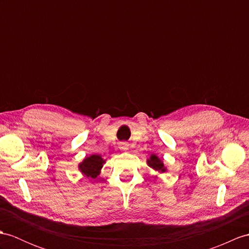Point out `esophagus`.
<instances>
[{"instance_id":"obj_1","label":"esophagus","mask_w":249,"mask_h":249,"mask_svg":"<svg viewBox=\"0 0 249 249\" xmlns=\"http://www.w3.org/2000/svg\"><path fill=\"white\" fill-rule=\"evenodd\" d=\"M120 149H121V150H124V151L129 150V143H126V142H121V143H120Z\"/></svg>"}]
</instances>
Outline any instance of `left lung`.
I'll list each match as a JSON object with an SVG mask.
<instances>
[{"mask_svg": "<svg viewBox=\"0 0 249 249\" xmlns=\"http://www.w3.org/2000/svg\"><path fill=\"white\" fill-rule=\"evenodd\" d=\"M147 163L150 168H152L153 170L159 174L165 173L168 171V169L165 166V163H163V161L156 154H151L149 159L147 160ZM153 178H157V175H155V177H153Z\"/></svg>", "mask_w": 249, "mask_h": 249, "instance_id": "obj_1", "label": "left lung"}]
</instances>
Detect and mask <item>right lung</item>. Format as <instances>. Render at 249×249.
<instances>
[{
  "label": "right lung",
  "mask_w": 249,
  "mask_h": 249,
  "mask_svg": "<svg viewBox=\"0 0 249 249\" xmlns=\"http://www.w3.org/2000/svg\"><path fill=\"white\" fill-rule=\"evenodd\" d=\"M106 163V160H104L99 154H92L82 161L79 162L78 169L81 172L83 177L88 178L95 179L101 172V169Z\"/></svg>",
  "instance_id": "add662e5"
}]
</instances>
